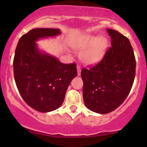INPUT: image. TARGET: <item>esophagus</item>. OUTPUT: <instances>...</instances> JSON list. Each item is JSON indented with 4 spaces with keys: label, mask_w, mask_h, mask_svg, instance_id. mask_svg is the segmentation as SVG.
Here are the masks:
<instances>
[{
    "label": "esophagus",
    "mask_w": 147,
    "mask_h": 147,
    "mask_svg": "<svg viewBox=\"0 0 147 147\" xmlns=\"http://www.w3.org/2000/svg\"><path fill=\"white\" fill-rule=\"evenodd\" d=\"M77 70H78V75H80V74H81V68H80V66H78L77 67Z\"/></svg>",
    "instance_id": "esophagus-1"
}]
</instances>
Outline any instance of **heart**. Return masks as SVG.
Masks as SVG:
<instances>
[{"mask_svg":"<svg viewBox=\"0 0 147 147\" xmlns=\"http://www.w3.org/2000/svg\"><path fill=\"white\" fill-rule=\"evenodd\" d=\"M72 48L81 52L80 58L87 65H95L102 61L108 47L105 37L84 35L79 37L71 43Z\"/></svg>","mask_w":147,"mask_h":147,"instance_id":"1","label":"heart"}]
</instances>
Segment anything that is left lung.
<instances>
[{
    "instance_id": "1",
    "label": "left lung",
    "mask_w": 147,
    "mask_h": 147,
    "mask_svg": "<svg viewBox=\"0 0 147 147\" xmlns=\"http://www.w3.org/2000/svg\"><path fill=\"white\" fill-rule=\"evenodd\" d=\"M112 47L100 63L90 69L83 68V100L90 110L107 114L116 109L128 96L136 72L134 50L127 38L107 29Z\"/></svg>"
}]
</instances>
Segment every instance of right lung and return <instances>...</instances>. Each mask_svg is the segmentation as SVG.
I'll return each instance as SVG.
<instances>
[{
  "label": "right lung",
  "instance_id": "add662e5",
  "mask_svg": "<svg viewBox=\"0 0 147 147\" xmlns=\"http://www.w3.org/2000/svg\"><path fill=\"white\" fill-rule=\"evenodd\" d=\"M60 33V30L53 28L31 30L20 38L15 52L13 71L18 90L23 100L38 112L58 109L68 86L78 75L75 63H62L38 48V40Z\"/></svg>",
  "mask_w": 147,
  "mask_h": 147
}]
</instances>
